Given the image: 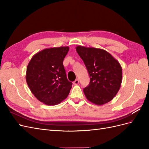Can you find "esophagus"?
<instances>
[{
  "label": "esophagus",
  "instance_id": "1",
  "mask_svg": "<svg viewBox=\"0 0 149 149\" xmlns=\"http://www.w3.org/2000/svg\"><path fill=\"white\" fill-rule=\"evenodd\" d=\"M79 79H76L73 82V84H74V85H77V84H79Z\"/></svg>",
  "mask_w": 149,
  "mask_h": 149
}]
</instances>
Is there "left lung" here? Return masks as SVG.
Returning <instances> with one entry per match:
<instances>
[{
	"label": "left lung",
	"instance_id": "1",
	"mask_svg": "<svg viewBox=\"0 0 149 149\" xmlns=\"http://www.w3.org/2000/svg\"><path fill=\"white\" fill-rule=\"evenodd\" d=\"M76 50L90 77L89 85L83 89L86 97L97 106L111 101L122 83L123 70L119 61L103 49L78 45Z\"/></svg>",
	"mask_w": 149,
	"mask_h": 149
}]
</instances>
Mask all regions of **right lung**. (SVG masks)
<instances>
[{"label":"right lung","mask_w":149,"mask_h":149,"mask_svg":"<svg viewBox=\"0 0 149 149\" xmlns=\"http://www.w3.org/2000/svg\"><path fill=\"white\" fill-rule=\"evenodd\" d=\"M69 49V47L43 49L35 53L29 63L26 83L35 97L45 104H58L70 93L72 83L68 80L63 64Z\"/></svg>","instance_id":"obj_1"}]
</instances>
